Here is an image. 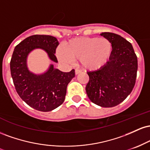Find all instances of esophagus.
Masks as SVG:
<instances>
[{
	"mask_svg": "<svg viewBox=\"0 0 150 150\" xmlns=\"http://www.w3.org/2000/svg\"><path fill=\"white\" fill-rule=\"evenodd\" d=\"M75 75H78V74H80L81 73V70L78 69H75Z\"/></svg>",
	"mask_w": 150,
	"mask_h": 150,
	"instance_id": "obj_1",
	"label": "esophagus"
}]
</instances>
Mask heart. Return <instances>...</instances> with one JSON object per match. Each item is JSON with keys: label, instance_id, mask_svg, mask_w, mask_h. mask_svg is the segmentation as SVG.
<instances>
[{"label": "heart", "instance_id": "heart-1", "mask_svg": "<svg viewBox=\"0 0 150 150\" xmlns=\"http://www.w3.org/2000/svg\"><path fill=\"white\" fill-rule=\"evenodd\" d=\"M112 43L106 38L78 37L70 39L57 50V56L64 62L79 60L80 65L89 71L100 70L108 63L113 53Z\"/></svg>", "mask_w": 150, "mask_h": 150}]
</instances>
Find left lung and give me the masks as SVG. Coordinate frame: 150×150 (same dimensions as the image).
I'll return each instance as SVG.
<instances>
[{
	"instance_id": "1",
	"label": "left lung",
	"mask_w": 150,
	"mask_h": 150,
	"mask_svg": "<svg viewBox=\"0 0 150 150\" xmlns=\"http://www.w3.org/2000/svg\"><path fill=\"white\" fill-rule=\"evenodd\" d=\"M113 45L111 59L103 68L87 72L86 92L90 101L101 107H113L124 101L135 84L137 58L132 44L118 34L102 32Z\"/></svg>"
}]
</instances>
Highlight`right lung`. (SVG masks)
I'll return each mask as SVG.
<instances>
[{
    "label": "right lung",
    "instance_id": "right-lung-1",
    "mask_svg": "<svg viewBox=\"0 0 150 150\" xmlns=\"http://www.w3.org/2000/svg\"><path fill=\"white\" fill-rule=\"evenodd\" d=\"M59 44L53 36H30L15 46L11 61L10 73L17 92L27 104L40 111H50L63 104L67 86L75 77V70L62 72L50 64L44 73L36 74L27 66L29 54L35 49H42L51 61L58 63L55 53Z\"/></svg>",
    "mask_w": 150,
    "mask_h": 150
}]
</instances>
